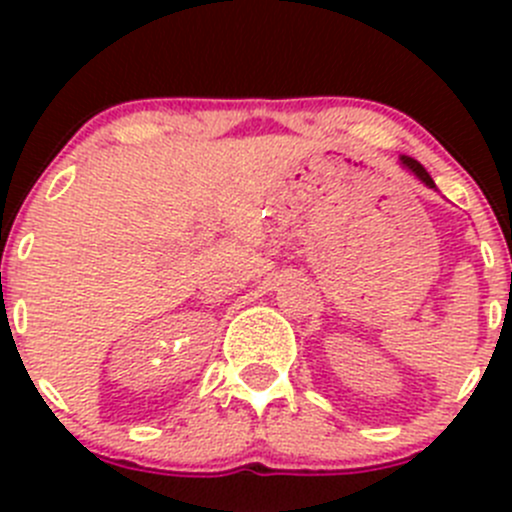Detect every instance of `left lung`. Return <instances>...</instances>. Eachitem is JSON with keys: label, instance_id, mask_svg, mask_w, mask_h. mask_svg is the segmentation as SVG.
Here are the masks:
<instances>
[{"label": "left lung", "instance_id": "obj_1", "mask_svg": "<svg viewBox=\"0 0 512 512\" xmlns=\"http://www.w3.org/2000/svg\"><path fill=\"white\" fill-rule=\"evenodd\" d=\"M401 160H404V165H406V168H409V170H411V173H416V175H418V178H421V180H423V183H426V185H428V188H436V183H433V178H431V175H428V173H426V168H423V165H421V163H418V160H414V158H409V156H401Z\"/></svg>", "mask_w": 512, "mask_h": 512}]
</instances>
